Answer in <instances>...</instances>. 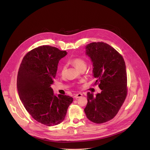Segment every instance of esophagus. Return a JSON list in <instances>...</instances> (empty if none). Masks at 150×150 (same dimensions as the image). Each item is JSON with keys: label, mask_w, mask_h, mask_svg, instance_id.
<instances>
[{"label": "esophagus", "mask_w": 150, "mask_h": 150, "mask_svg": "<svg viewBox=\"0 0 150 150\" xmlns=\"http://www.w3.org/2000/svg\"><path fill=\"white\" fill-rule=\"evenodd\" d=\"M81 96H83V94H82L81 93H78L76 94V95H74V97L76 99H77V98H81Z\"/></svg>", "instance_id": "esophagus-1"}]
</instances>
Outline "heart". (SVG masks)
I'll return each mask as SVG.
<instances>
[{"label": "heart", "instance_id": "obj_1", "mask_svg": "<svg viewBox=\"0 0 150 150\" xmlns=\"http://www.w3.org/2000/svg\"><path fill=\"white\" fill-rule=\"evenodd\" d=\"M71 62L74 64L76 66V67L79 70L81 69L82 68L86 67V60L83 58L77 57V58H73L71 59ZM66 69V66L65 64H63L61 67V73L62 75L64 74Z\"/></svg>", "mask_w": 150, "mask_h": 150}]
</instances>
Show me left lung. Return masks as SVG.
I'll return each instance as SVG.
<instances>
[{
  "mask_svg": "<svg viewBox=\"0 0 150 150\" xmlns=\"http://www.w3.org/2000/svg\"><path fill=\"white\" fill-rule=\"evenodd\" d=\"M86 54L93 65L92 76L102 90L95 96L87 93L84 108L91 121L102 124L112 119L124 103L127 95V74L123 57L114 48L103 42L86 46Z\"/></svg>",
  "mask_w": 150,
  "mask_h": 150,
  "instance_id": "8db88e82",
  "label": "left lung"
}]
</instances>
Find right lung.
I'll return each instance as SVG.
<instances>
[{"mask_svg":"<svg viewBox=\"0 0 150 150\" xmlns=\"http://www.w3.org/2000/svg\"><path fill=\"white\" fill-rule=\"evenodd\" d=\"M66 51L50 45L37 47L23 57L17 76L18 95L23 106L38 122L48 127L64 120L73 98L54 95L51 86L55 78L60 59Z\"/></svg>","mask_w":150,"mask_h":150,"instance_id":"right-lung-1","label":"right lung"}]
</instances>
